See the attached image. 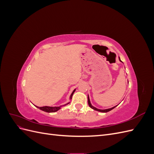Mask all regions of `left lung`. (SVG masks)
Masks as SVG:
<instances>
[{"label": "left lung", "instance_id": "1", "mask_svg": "<svg viewBox=\"0 0 154 154\" xmlns=\"http://www.w3.org/2000/svg\"><path fill=\"white\" fill-rule=\"evenodd\" d=\"M119 60L120 62H122V61H121V60H120L119 58ZM88 106H89L91 107V108L93 110H96V111H98V112H104V113L108 112H109V111L112 110V109H114L115 108V107H116V106H117L118 105H116V106H113V107H112V108L107 109H97V108H96L95 106L92 105V104H91V103L90 99H89V96H88Z\"/></svg>", "mask_w": 154, "mask_h": 154}]
</instances>
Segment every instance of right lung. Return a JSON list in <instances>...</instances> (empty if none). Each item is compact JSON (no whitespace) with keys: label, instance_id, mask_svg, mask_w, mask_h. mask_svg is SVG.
Segmentation results:
<instances>
[{"label":"right lung","instance_id":"add662e5","mask_svg":"<svg viewBox=\"0 0 154 154\" xmlns=\"http://www.w3.org/2000/svg\"><path fill=\"white\" fill-rule=\"evenodd\" d=\"M75 91H76V89H74L73 91H72V92L71 93V96H70V97H69V100H71V99H72V95H73V94H74V92H75ZM69 103H70V102H68L67 103H66V104H65V105H61V106H35L36 107H37V108L38 109H40L41 110H43V111H44V112H57V111H58V110H59L60 109H61V107L62 106H66V105H68Z\"/></svg>","mask_w":154,"mask_h":154}]
</instances>
